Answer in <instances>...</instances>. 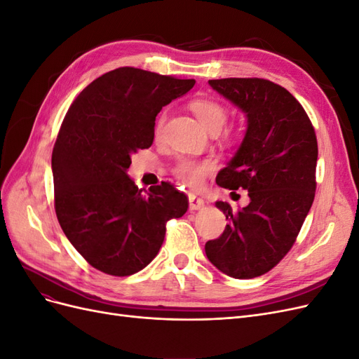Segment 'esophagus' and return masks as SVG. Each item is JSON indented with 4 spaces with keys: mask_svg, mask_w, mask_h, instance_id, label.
Masks as SVG:
<instances>
[{
    "mask_svg": "<svg viewBox=\"0 0 359 359\" xmlns=\"http://www.w3.org/2000/svg\"><path fill=\"white\" fill-rule=\"evenodd\" d=\"M203 206H205L203 199L198 198L196 194H193V193L189 194V208H190V211H198V210L203 208Z\"/></svg>",
    "mask_w": 359,
    "mask_h": 359,
    "instance_id": "obj_1",
    "label": "esophagus"
}]
</instances>
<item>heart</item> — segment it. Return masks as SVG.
<instances>
[{
  "label": "heart",
  "mask_w": 359,
  "mask_h": 359,
  "mask_svg": "<svg viewBox=\"0 0 359 359\" xmlns=\"http://www.w3.org/2000/svg\"><path fill=\"white\" fill-rule=\"evenodd\" d=\"M190 109L198 116L199 123L208 130L210 133L220 132L227 121V109L220 102L212 99H196L190 103ZM168 121V114L163 111L154 126V137L160 139L165 132V126ZM232 136H238L236 128H227L224 132V137L229 139ZM215 169V161L212 158L194 160L189 157H182L177 161L173 173L175 177L190 187H201L205 178L210 175Z\"/></svg>",
  "instance_id": "b5f03b06"
}]
</instances>
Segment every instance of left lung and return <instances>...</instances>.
Here are the masks:
<instances>
[{"label": "left lung", "mask_w": 359, "mask_h": 359, "mask_svg": "<svg viewBox=\"0 0 359 359\" xmlns=\"http://www.w3.org/2000/svg\"><path fill=\"white\" fill-rule=\"evenodd\" d=\"M245 114L243 142L215 182L248 191L250 203L233 211L217 202L224 232L205 244L210 262L233 278L273 269L295 243L316 191L318 140L309 115L286 88L260 78L210 81ZM233 193V191H232Z\"/></svg>", "instance_id": "obj_1"}]
</instances>
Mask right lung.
Returning <instances> with one entry per match:
<instances>
[{"label": "right lung", "instance_id": "obj_1", "mask_svg": "<svg viewBox=\"0 0 359 359\" xmlns=\"http://www.w3.org/2000/svg\"><path fill=\"white\" fill-rule=\"evenodd\" d=\"M194 82L119 67L86 86L64 118L52 151L55 212L72 245L104 274L144 269L165 240L166 222L189 208L170 182L144 191L127 169L132 154L153 145L161 107Z\"/></svg>", "mask_w": 359, "mask_h": 359}]
</instances>
